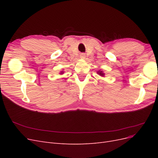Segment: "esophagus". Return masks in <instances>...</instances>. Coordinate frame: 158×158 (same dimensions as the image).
<instances>
[{
    "mask_svg": "<svg viewBox=\"0 0 158 158\" xmlns=\"http://www.w3.org/2000/svg\"><path fill=\"white\" fill-rule=\"evenodd\" d=\"M80 57H81V58H82V59H84L85 57V55L84 53H82L80 55Z\"/></svg>",
    "mask_w": 158,
    "mask_h": 158,
    "instance_id": "1",
    "label": "esophagus"
}]
</instances>
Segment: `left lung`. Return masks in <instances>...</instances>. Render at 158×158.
<instances>
[{"label": "left lung", "mask_w": 158, "mask_h": 158, "mask_svg": "<svg viewBox=\"0 0 158 158\" xmlns=\"http://www.w3.org/2000/svg\"><path fill=\"white\" fill-rule=\"evenodd\" d=\"M98 73L100 76H103V75H104V74L102 73V71H99Z\"/></svg>", "instance_id": "8db88e82"}]
</instances>
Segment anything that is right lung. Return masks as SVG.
<instances>
[{
  "mask_svg": "<svg viewBox=\"0 0 158 158\" xmlns=\"http://www.w3.org/2000/svg\"><path fill=\"white\" fill-rule=\"evenodd\" d=\"M63 73V72H62V73Z\"/></svg>",
  "mask_w": 158,
  "mask_h": 158,
  "instance_id": "obj_1",
  "label": "right lung"
}]
</instances>
